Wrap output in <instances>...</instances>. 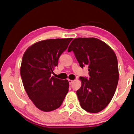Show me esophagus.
Segmentation results:
<instances>
[{"mask_svg":"<svg viewBox=\"0 0 134 134\" xmlns=\"http://www.w3.org/2000/svg\"><path fill=\"white\" fill-rule=\"evenodd\" d=\"M68 82H69V85H71L72 83V82H73V80H70V79H69V80H68Z\"/></svg>","mask_w":134,"mask_h":134,"instance_id":"1","label":"esophagus"}]
</instances>
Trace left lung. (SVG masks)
Here are the masks:
<instances>
[{
	"label": "left lung",
	"mask_w": 134,
	"mask_h": 134,
	"mask_svg": "<svg viewBox=\"0 0 134 134\" xmlns=\"http://www.w3.org/2000/svg\"><path fill=\"white\" fill-rule=\"evenodd\" d=\"M80 66H88L90 77H80L82 86L76 91L80 106L87 112L96 113L107 106L117 86L119 73L114 51L96 38H77L69 45Z\"/></svg>",
	"instance_id": "1"
}]
</instances>
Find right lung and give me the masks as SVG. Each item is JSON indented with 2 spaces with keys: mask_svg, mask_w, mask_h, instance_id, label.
I'll use <instances>...</instances> for the list:
<instances>
[{
  "mask_svg": "<svg viewBox=\"0 0 134 134\" xmlns=\"http://www.w3.org/2000/svg\"><path fill=\"white\" fill-rule=\"evenodd\" d=\"M72 39L41 41L24 52L20 68L23 84L30 99L40 110L49 112L59 108L68 92V80L51 76V74Z\"/></svg>",
  "mask_w": 134,
  "mask_h": 134,
  "instance_id": "add662e5",
  "label": "right lung"
}]
</instances>
